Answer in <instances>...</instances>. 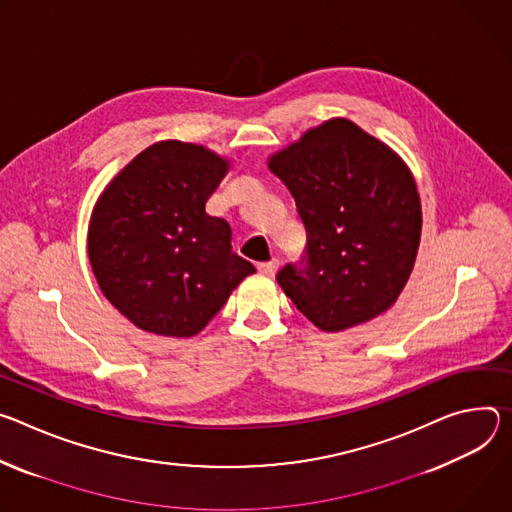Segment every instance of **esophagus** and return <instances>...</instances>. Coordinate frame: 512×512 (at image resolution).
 <instances>
[{"label":"esophagus","instance_id":"34e87169","mask_svg":"<svg viewBox=\"0 0 512 512\" xmlns=\"http://www.w3.org/2000/svg\"><path fill=\"white\" fill-rule=\"evenodd\" d=\"M278 266H280V262H278V260H270V262H262V264H258V270H260L262 274H266V276H274V274H276V270H278Z\"/></svg>","mask_w":512,"mask_h":512}]
</instances>
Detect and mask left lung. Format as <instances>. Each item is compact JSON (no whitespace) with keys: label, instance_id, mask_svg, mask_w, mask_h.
<instances>
[{"label":"left lung","instance_id":"8db88e82","mask_svg":"<svg viewBox=\"0 0 512 512\" xmlns=\"http://www.w3.org/2000/svg\"><path fill=\"white\" fill-rule=\"evenodd\" d=\"M307 230V256L276 274L321 331H344L388 311L403 293L421 242L415 177L390 146L331 118L268 156Z\"/></svg>","mask_w":512,"mask_h":512}]
</instances>
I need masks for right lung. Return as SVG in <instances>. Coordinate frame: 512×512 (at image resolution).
<instances>
[{"label": "right lung", "mask_w": 512, "mask_h": 512, "mask_svg": "<svg viewBox=\"0 0 512 512\" xmlns=\"http://www.w3.org/2000/svg\"><path fill=\"white\" fill-rule=\"evenodd\" d=\"M230 160L191 142L142 150L99 195L87 252L105 299L136 327L197 335L256 268L232 250V227L205 211Z\"/></svg>", "instance_id": "obj_1"}]
</instances>
